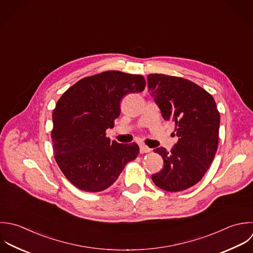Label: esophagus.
I'll return each mask as SVG.
<instances>
[{"instance_id":"obj_1","label":"esophagus","mask_w":253,"mask_h":253,"mask_svg":"<svg viewBox=\"0 0 253 253\" xmlns=\"http://www.w3.org/2000/svg\"><path fill=\"white\" fill-rule=\"evenodd\" d=\"M151 152V149L145 145H140V153L141 154H146V153H149Z\"/></svg>"}]
</instances>
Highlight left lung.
Returning a JSON list of instances; mask_svg holds the SVG:
<instances>
[{"mask_svg":"<svg viewBox=\"0 0 253 253\" xmlns=\"http://www.w3.org/2000/svg\"><path fill=\"white\" fill-rule=\"evenodd\" d=\"M151 95L164 119L175 123L177 143L168 152L157 148L164 169L152 175L154 183L169 192L190 188L210 168L219 144L220 113L213 96L193 82L164 74H150Z\"/></svg>","mask_w":253,"mask_h":253,"instance_id":"obj_1","label":"left lung"}]
</instances>
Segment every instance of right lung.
Wrapping results in <instances>:
<instances>
[{"instance_id":"obj_1","label":"right lung","mask_w":253,"mask_h":253,"mask_svg":"<svg viewBox=\"0 0 253 253\" xmlns=\"http://www.w3.org/2000/svg\"><path fill=\"white\" fill-rule=\"evenodd\" d=\"M145 86L141 75L106 71L80 80L58 99L52 113V147L58 167L74 186L103 191L138 157L136 143L110 141L105 131L120 115L122 97Z\"/></svg>"}]
</instances>
